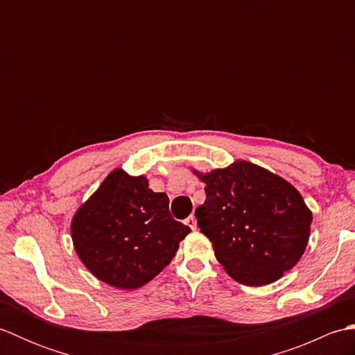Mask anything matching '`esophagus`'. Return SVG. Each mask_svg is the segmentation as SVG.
<instances>
[{"label":"esophagus","mask_w":355,"mask_h":355,"mask_svg":"<svg viewBox=\"0 0 355 355\" xmlns=\"http://www.w3.org/2000/svg\"><path fill=\"white\" fill-rule=\"evenodd\" d=\"M186 224L189 225V227H191L192 230H197V220H195V216H193V215H191L189 218H187V220H186Z\"/></svg>","instance_id":"obj_1"}]
</instances>
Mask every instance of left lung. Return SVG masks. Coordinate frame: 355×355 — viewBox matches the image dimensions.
Here are the masks:
<instances>
[{
  "instance_id": "8db88e82",
  "label": "left lung",
  "mask_w": 355,
  "mask_h": 355,
  "mask_svg": "<svg viewBox=\"0 0 355 355\" xmlns=\"http://www.w3.org/2000/svg\"><path fill=\"white\" fill-rule=\"evenodd\" d=\"M193 173L206 184L205 205L195 210L200 232L235 281L268 285L296 266L313 221L296 187L245 160Z\"/></svg>"
}]
</instances>
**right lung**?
Wrapping results in <instances>:
<instances>
[{
  "label": "right lung",
  "instance_id": "add662e5",
  "mask_svg": "<svg viewBox=\"0 0 355 355\" xmlns=\"http://www.w3.org/2000/svg\"><path fill=\"white\" fill-rule=\"evenodd\" d=\"M191 229L173 220L169 198L149 189L145 175L108 173L71 220V239L82 263L99 281L135 290L160 273Z\"/></svg>",
  "mask_w": 355,
  "mask_h": 355
}]
</instances>
